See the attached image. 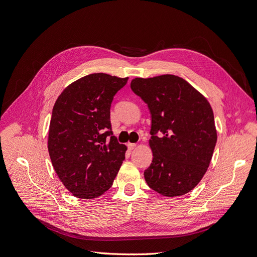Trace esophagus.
Listing matches in <instances>:
<instances>
[{"instance_id": "1", "label": "esophagus", "mask_w": 257, "mask_h": 257, "mask_svg": "<svg viewBox=\"0 0 257 257\" xmlns=\"http://www.w3.org/2000/svg\"><path fill=\"white\" fill-rule=\"evenodd\" d=\"M136 146H137V144H136V143H128V144H127V148H128V150H130V151H133L134 149L136 148Z\"/></svg>"}]
</instances>
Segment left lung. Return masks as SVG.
Instances as JSON below:
<instances>
[{"label":"left lung","mask_w":257,"mask_h":257,"mask_svg":"<svg viewBox=\"0 0 257 257\" xmlns=\"http://www.w3.org/2000/svg\"><path fill=\"white\" fill-rule=\"evenodd\" d=\"M131 89L152 115L148 185L165 197H179L199 184L208 168L217 134L210 103L190 83L165 74L137 77Z\"/></svg>","instance_id":"obj_1"}]
</instances>
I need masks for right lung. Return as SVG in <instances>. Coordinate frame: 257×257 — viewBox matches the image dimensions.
Listing matches in <instances>:
<instances>
[{
    "mask_svg": "<svg viewBox=\"0 0 257 257\" xmlns=\"http://www.w3.org/2000/svg\"><path fill=\"white\" fill-rule=\"evenodd\" d=\"M127 79L94 73L69 84L54 103L48 151L59 180L76 198L103 194L125 159L127 149L113 136L109 109Z\"/></svg>",
    "mask_w": 257,
    "mask_h": 257,
    "instance_id": "obj_1",
    "label": "right lung"
}]
</instances>
